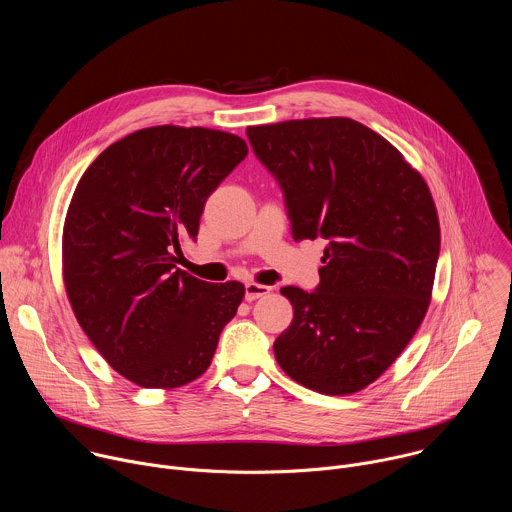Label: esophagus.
Here are the masks:
<instances>
[{
	"mask_svg": "<svg viewBox=\"0 0 512 512\" xmlns=\"http://www.w3.org/2000/svg\"><path fill=\"white\" fill-rule=\"evenodd\" d=\"M271 293V287L267 285H259V283H247L245 285V299L247 301H255L259 297H265Z\"/></svg>",
	"mask_w": 512,
	"mask_h": 512,
	"instance_id": "obj_1",
	"label": "esophagus"
}]
</instances>
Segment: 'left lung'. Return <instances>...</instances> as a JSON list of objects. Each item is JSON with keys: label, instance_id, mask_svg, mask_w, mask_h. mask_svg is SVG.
Segmentation results:
<instances>
[{"label": "left lung", "instance_id": "obj_1", "mask_svg": "<svg viewBox=\"0 0 512 512\" xmlns=\"http://www.w3.org/2000/svg\"><path fill=\"white\" fill-rule=\"evenodd\" d=\"M279 183L295 241L325 239L315 291L281 287L291 325L281 370L325 394H354L404 352L430 305L440 225L428 185L398 148L352 118L249 126Z\"/></svg>", "mask_w": 512, "mask_h": 512}]
</instances>
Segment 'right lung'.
<instances>
[{
	"label": "right lung",
	"mask_w": 512,
	"mask_h": 512,
	"mask_svg": "<svg viewBox=\"0 0 512 512\" xmlns=\"http://www.w3.org/2000/svg\"><path fill=\"white\" fill-rule=\"evenodd\" d=\"M247 152L221 130L142 128L110 144L74 191L62 237L70 305L100 356L142 388L205 374L243 301V283H207L177 263Z\"/></svg>",
	"instance_id": "right-lung-1"
}]
</instances>
